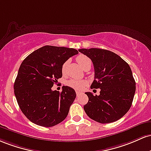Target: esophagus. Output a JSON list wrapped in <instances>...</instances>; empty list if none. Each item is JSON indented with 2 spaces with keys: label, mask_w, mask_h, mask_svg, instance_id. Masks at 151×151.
<instances>
[{
  "label": "esophagus",
  "mask_w": 151,
  "mask_h": 151,
  "mask_svg": "<svg viewBox=\"0 0 151 151\" xmlns=\"http://www.w3.org/2000/svg\"><path fill=\"white\" fill-rule=\"evenodd\" d=\"M76 95H77V96L78 97V96H80L81 95V93L78 92V91H76Z\"/></svg>",
  "instance_id": "34e87169"
}]
</instances>
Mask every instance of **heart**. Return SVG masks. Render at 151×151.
Listing matches in <instances>:
<instances>
[{"mask_svg": "<svg viewBox=\"0 0 151 151\" xmlns=\"http://www.w3.org/2000/svg\"><path fill=\"white\" fill-rule=\"evenodd\" d=\"M77 62L78 63L79 65H81L83 68H85V67L89 63H91V60L89 58H88L86 55H79L76 58ZM68 62H65L63 65L62 71L63 73L65 72V68H66ZM88 82L86 80H82V79H70L67 82V85L69 87L76 90V91H81L87 86Z\"/></svg>", "mask_w": 151, "mask_h": 151, "instance_id": "1", "label": "heart"}]
</instances>
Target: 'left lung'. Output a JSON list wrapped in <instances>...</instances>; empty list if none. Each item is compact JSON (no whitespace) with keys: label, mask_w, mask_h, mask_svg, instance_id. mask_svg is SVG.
<instances>
[{"label":"left lung","mask_w":151,"mask_h":151,"mask_svg":"<svg viewBox=\"0 0 151 151\" xmlns=\"http://www.w3.org/2000/svg\"><path fill=\"white\" fill-rule=\"evenodd\" d=\"M92 60L95 77L91 88H100L99 96L86 93L83 106L89 118L101 123H113L129 111L135 92V81L127 63L112 51L100 48L79 49Z\"/></svg>","instance_id":"left-lung-1"}]
</instances>
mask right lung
<instances>
[{"instance_id": "add662e5", "label": "right lung", "mask_w": 151, "mask_h": 151, "mask_svg": "<svg viewBox=\"0 0 151 151\" xmlns=\"http://www.w3.org/2000/svg\"><path fill=\"white\" fill-rule=\"evenodd\" d=\"M78 53L74 48L45 45L22 62L15 81L14 93L21 111L32 123L52 127L67 117L76 97L75 91L63 86L59 93L51 88L62 77L64 63Z\"/></svg>"}]
</instances>
